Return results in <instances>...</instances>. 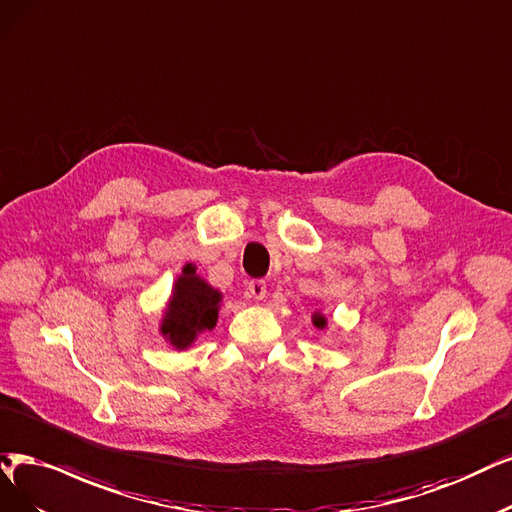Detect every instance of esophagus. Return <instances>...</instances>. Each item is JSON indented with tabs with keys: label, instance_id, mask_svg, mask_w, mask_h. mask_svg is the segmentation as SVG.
I'll use <instances>...</instances> for the list:
<instances>
[{
	"label": "esophagus",
	"instance_id": "obj_1",
	"mask_svg": "<svg viewBox=\"0 0 512 512\" xmlns=\"http://www.w3.org/2000/svg\"><path fill=\"white\" fill-rule=\"evenodd\" d=\"M249 293H251V297L255 301H263V299H266V295H268L266 282H263V280H251L249 282Z\"/></svg>",
	"mask_w": 512,
	"mask_h": 512
}]
</instances>
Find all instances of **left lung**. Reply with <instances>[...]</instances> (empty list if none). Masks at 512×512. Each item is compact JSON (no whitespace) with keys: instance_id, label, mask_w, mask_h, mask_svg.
Here are the masks:
<instances>
[{"instance_id":"8db88e82","label":"left lung","mask_w":512,"mask_h":512,"mask_svg":"<svg viewBox=\"0 0 512 512\" xmlns=\"http://www.w3.org/2000/svg\"><path fill=\"white\" fill-rule=\"evenodd\" d=\"M312 325H314L318 331H323V329L327 327V316L320 314V312H314V314H312Z\"/></svg>"}]
</instances>
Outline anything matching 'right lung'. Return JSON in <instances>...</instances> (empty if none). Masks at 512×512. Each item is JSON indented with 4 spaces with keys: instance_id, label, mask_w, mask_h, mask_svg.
Returning <instances> with one entry per match:
<instances>
[{
    "instance_id": "right-lung-1",
    "label": "right lung",
    "mask_w": 512,
    "mask_h": 512,
    "mask_svg": "<svg viewBox=\"0 0 512 512\" xmlns=\"http://www.w3.org/2000/svg\"><path fill=\"white\" fill-rule=\"evenodd\" d=\"M221 299V291L196 274L194 263H185L162 316V337L175 350H187L200 333L215 329Z\"/></svg>"
}]
</instances>
